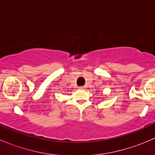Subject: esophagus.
Wrapping results in <instances>:
<instances>
[{"label": "esophagus", "mask_w": 155, "mask_h": 155, "mask_svg": "<svg viewBox=\"0 0 155 155\" xmlns=\"http://www.w3.org/2000/svg\"><path fill=\"white\" fill-rule=\"evenodd\" d=\"M79 89H81V90H85V86H81V87H79Z\"/></svg>", "instance_id": "obj_1"}]
</instances>
